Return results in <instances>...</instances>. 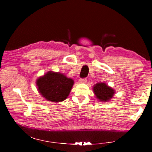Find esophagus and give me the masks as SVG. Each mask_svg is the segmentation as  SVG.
I'll return each mask as SVG.
<instances>
[{
  "label": "esophagus",
  "instance_id": "1",
  "mask_svg": "<svg viewBox=\"0 0 152 152\" xmlns=\"http://www.w3.org/2000/svg\"><path fill=\"white\" fill-rule=\"evenodd\" d=\"M79 82H80V83H86V82H87V79L86 78H84V79H80Z\"/></svg>",
  "mask_w": 152,
  "mask_h": 152
}]
</instances>
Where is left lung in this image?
I'll return each mask as SVG.
<instances>
[{"label":"left lung","instance_id":"left-lung-1","mask_svg":"<svg viewBox=\"0 0 152 152\" xmlns=\"http://www.w3.org/2000/svg\"><path fill=\"white\" fill-rule=\"evenodd\" d=\"M94 93L100 101L106 102L111 99L114 94V90L104 83H98L93 87Z\"/></svg>","mask_w":152,"mask_h":152}]
</instances>
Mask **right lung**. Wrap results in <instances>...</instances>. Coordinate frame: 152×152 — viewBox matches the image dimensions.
<instances>
[{
	"instance_id": "add662e5",
	"label": "right lung",
	"mask_w": 152,
	"mask_h": 152,
	"mask_svg": "<svg viewBox=\"0 0 152 152\" xmlns=\"http://www.w3.org/2000/svg\"><path fill=\"white\" fill-rule=\"evenodd\" d=\"M41 95L53 102L65 100L71 91L73 80L61 73L49 72L37 80Z\"/></svg>"
}]
</instances>
